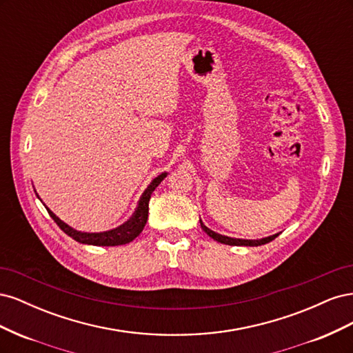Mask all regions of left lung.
<instances>
[{
  "label": "left lung",
  "instance_id": "obj_1",
  "mask_svg": "<svg viewBox=\"0 0 353 353\" xmlns=\"http://www.w3.org/2000/svg\"><path fill=\"white\" fill-rule=\"evenodd\" d=\"M200 225L203 228V231H205L209 237H212L213 240H216L218 243H222V244H228V245H262L265 243H270L279 234H274V236H270V237H265V239H258V240H244V239H232V237H227V236H222V234H218L215 231L209 230L205 223H203V221L200 219Z\"/></svg>",
  "mask_w": 353,
  "mask_h": 353
}]
</instances>
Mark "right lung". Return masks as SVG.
Returning <instances> with one entry per match:
<instances>
[{
  "label": "right lung",
  "mask_w": 353,
  "mask_h": 353,
  "mask_svg": "<svg viewBox=\"0 0 353 353\" xmlns=\"http://www.w3.org/2000/svg\"><path fill=\"white\" fill-rule=\"evenodd\" d=\"M168 174L163 172L160 174L159 176H156L150 185L147 187V190L143 193L140 201H138V206L134 212V215L131 216L130 221H126L123 225H119L117 228L109 230V231H103V232H85V231H78L72 228L70 225H68L66 222H63L59 216H56L46 205L50 216L54 219V222L60 227V230L63 232H66L69 237H72L73 240H77L78 243L82 244H91V245H121V244H126L131 243L134 239H137L140 236L141 231L145 227V222L148 218V201H150L152 193L156 190V187L162 183L163 178ZM39 199V196H38ZM41 200V199H39ZM42 201V200H41Z\"/></svg>",
  "instance_id": "1"
}]
</instances>
